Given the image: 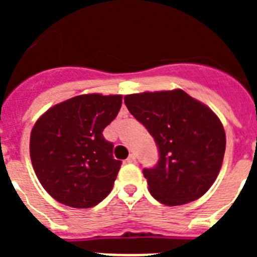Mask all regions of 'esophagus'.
I'll return each instance as SVG.
<instances>
[{
    "label": "esophagus",
    "instance_id": "34e87169",
    "mask_svg": "<svg viewBox=\"0 0 257 257\" xmlns=\"http://www.w3.org/2000/svg\"><path fill=\"white\" fill-rule=\"evenodd\" d=\"M126 161L128 163H135L136 162V156H135V154H130V156H128V158H127Z\"/></svg>",
    "mask_w": 257,
    "mask_h": 257
}]
</instances>
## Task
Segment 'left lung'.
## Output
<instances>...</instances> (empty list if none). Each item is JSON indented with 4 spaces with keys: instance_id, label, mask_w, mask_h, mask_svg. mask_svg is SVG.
<instances>
[{
    "instance_id": "left-lung-1",
    "label": "left lung",
    "mask_w": 257,
    "mask_h": 257,
    "mask_svg": "<svg viewBox=\"0 0 257 257\" xmlns=\"http://www.w3.org/2000/svg\"><path fill=\"white\" fill-rule=\"evenodd\" d=\"M124 104L158 149L157 165L143 170L152 196L167 206L203 196L225 153V131L217 115L183 90L126 95Z\"/></svg>"
}]
</instances>
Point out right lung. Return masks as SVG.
Masks as SVG:
<instances>
[{
    "label": "right lung",
    "mask_w": 257,
    "mask_h": 257,
    "mask_svg": "<svg viewBox=\"0 0 257 257\" xmlns=\"http://www.w3.org/2000/svg\"><path fill=\"white\" fill-rule=\"evenodd\" d=\"M121 95H79L52 106L31 134V160L38 180L58 202L94 207L113 188L122 162L103 131L117 117Z\"/></svg>",
    "instance_id": "obj_1"
}]
</instances>
